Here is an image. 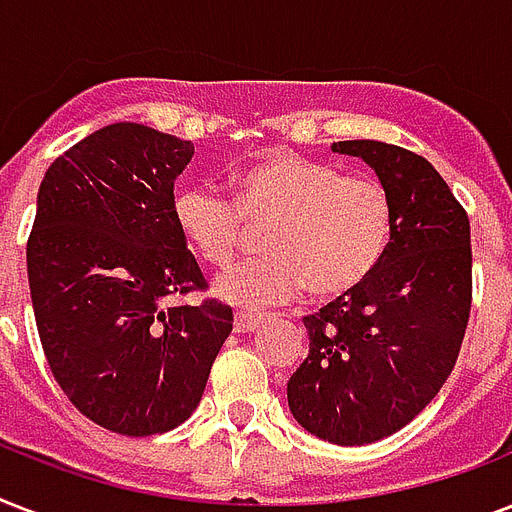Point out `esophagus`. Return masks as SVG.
<instances>
[{
	"label": "esophagus",
	"mask_w": 512,
	"mask_h": 512,
	"mask_svg": "<svg viewBox=\"0 0 512 512\" xmlns=\"http://www.w3.org/2000/svg\"><path fill=\"white\" fill-rule=\"evenodd\" d=\"M263 324V316H255V313H236V319H233V329L236 332H255L257 327Z\"/></svg>",
	"instance_id": "esophagus-1"
}]
</instances>
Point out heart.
Instances as JSON below:
<instances>
[{"instance_id": "obj_1", "label": "heart", "mask_w": 512, "mask_h": 512, "mask_svg": "<svg viewBox=\"0 0 512 512\" xmlns=\"http://www.w3.org/2000/svg\"><path fill=\"white\" fill-rule=\"evenodd\" d=\"M172 220L212 268L233 263L249 228H265L263 260L215 281V295L239 308L284 305L308 289L313 300L356 292L388 255L393 201L372 177L327 162L279 154L236 175L233 201L204 185L172 196Z\"/></svg>"}]
</instances>
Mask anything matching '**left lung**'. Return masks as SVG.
Instances as JSON below:
<instances>
[{"label": "left lung", "instance_id": "1", "mask_svg": "<svg viewBox=\"0 0 512 512\" xmlns=\"http://www.w3.org/2000/svg\"><path fill=\"white\" fill-rule=\"evenodd\" d=\"M332 151L380 177L393 236L356 292L303 319L311 348L287 398L316 438L364 446L409 425L457 364L473 297L470 220L428 159L380 140H342Z\"/></svg>", "mask_w": 512, "mask_h": 512}]
</instances>
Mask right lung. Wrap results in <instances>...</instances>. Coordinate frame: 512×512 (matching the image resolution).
Segmentation results:
<instances>
[{
  "label": "right lung",
  "instance_id": "obj_1",
  "mask_svg": "<svg viewBox=\"0 0 512 512\" xmlns=\"http://www.w3.org/2000/svg\"><path fill=\"white\" fill-rule=\"evenodd\" d=\"M193 143L146 124L92 132L44 172L26 263L44 356L68 401L100 428L154 436L199 406L233 329L172 220Z\"/></svg>",
  "mask_w": 512,
  "mask_h": 512
}]
</instances>
